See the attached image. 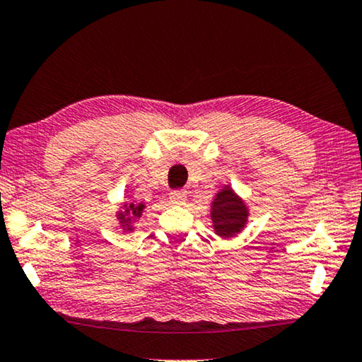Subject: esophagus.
<instances>
[{
    "mask_svg": "<svg viewBox=\"0 0 362 362\" xmlns=\"http://www.w3.org/2000/svg\"><path fill=\"white\" fill-rule=\"evenodd\" d=\"M168 199H170L172 204L184 205L187 200V192L185 190H173V192H170V195H168Z\"/></svg>",
    "mask_w": 362,
    "mask_h": 362,
    "instance_id": "esophagus-1",
    "label": "esophagus"
}]
</instances>
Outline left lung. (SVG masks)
<instances>
[{
    "instance_id": "8db88e82",
    "label": "left lung",
    "mask_w": 362,
    "mask_h": 362,
    "mask_svg": "<svg viewBox=\"0 0 362 362\" xmlns=\"http://www.w3.org/2000/svg\"><path fill=\"white\" fill-rule=\"evenodd\" d=\"M210 216L215 233L221 238H231L245 228L250 214L245 202L231 190V187L225 185L211 202Z\"/></svg>"
}]
</instances>
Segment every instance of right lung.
Instances as JSON below:
<instances>
[{
	"label": "right lung",
	"instance_id": "obj_1",
	"mask_svg": "<svg viewBox=\"0 0 362 362\" xmlns=\"http://www.w3.org/2000/svg\"><path fill=\"white\" fill-rule=\"evenodd\" d=\"M122 211H119L117 214V218L120 221V225H122V228L125 231H132L134 230V221H136L139 216L142 215L144 209H146V205L144 204H124L122 206Z\"/></svg>",
	"mask_w": 362,
	"mask_h": 362
}]
</instances>
